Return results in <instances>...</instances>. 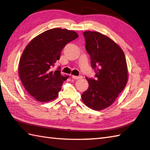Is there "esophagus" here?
Segmentation results:
<instances>
[{
	"instance_id": "1",
	"label": "esophagus",
	"mask_w": 150,
	"mask_h": 150,
	"mask_svg": "<svg viewBox=\"0 0 150 150\" xmlns=\"http://www.w3.org/2000/svg\"><path fill=\"white\" fill-rule=\"evenodd\" d=\"M72 78L74 79H82V76H75V75H72Z\"/></svg>"
}]
</instances>
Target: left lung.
I'll return each instance as SVG.
<instances>
[{
  "instance_id": "obj_1",
  "label": "left lung",
  "mask_w": 150,
  "mask_h": 150,
  "mask_svg": "<svg viewBox=\"0 0 150 150\" xmlns=\"http://www.w3.org/2000/svg\"><path fill=\"white\" fill-rule=\"evenodd\" d=\"M83 35L96 79L86 77L88 87L81 98L88 108L102 110L112 105L128 82L125 55L116 42L100 32L86 31Z\"/></svg>"
}]
</instances>
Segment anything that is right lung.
Wrapping results in <instances>:
<instances>
[{
    "label": "right lung",
    "instance_id": "1",
    "mask_svg": "<svg viewBox=\"0 0 150 150\" xmlns=\"http://www.w3.org/2000/svg\"><path fill=\"white\" fill-rule=\"evenodd\" d=\"M77 32L59 28L46 30L37 35L25 47L20 59L18 73L25 89L39 102L55 99L63 81L61 71L52 68L59 59L65 45L77 38Z\"/></svg>",
    "mask_w": 150,
    "mask_h": 150
}]
</instances>
